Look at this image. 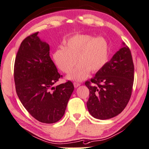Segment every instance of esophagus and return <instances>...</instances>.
Segmentation results:
<instances>
[{
    "label": "esophagus",
    "instance_id": "esophagus-1",
    "mask_svg": "<svg viewBox=\"0 0 149 149\" xmlns=\"http://www.w3.org/2000/svg\"><path fill=\"white\" fill-rule=\"evenodd\" d=\"M80 85H81V84L78 83V82H77V81H74V86L75 88L79 87V86H80Z\"/></svg>",
    "mask_w": 149,
    "mask_h": 149
}]
</instances>
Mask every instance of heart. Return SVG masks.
Here are the masks:
<instances>
[{"instance_id":"b5f03b06","label":"heart","mask_w":149,"mask_h":149,"mask_svg":"<svg viewBox=\"0 0 149 149\" xmlns=\"http://www.w3.org/2000/svg\"><path fill=\"white\" fill-rule=\"evenodd\" d=\"M108 57L107 41L103 37L92 38L91 35L77 34L68 39L65 47H60L53 53L54 61L61 72L74 81L84 80L91 72L96 73L106 65Z\"/></svg>"}]
</instances>
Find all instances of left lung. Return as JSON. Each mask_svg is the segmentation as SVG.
Here are the masks:
<instances>
[{"label":"left lung","instance_id":"obj_1","mask_svg":"<svg viewBox=\"0 0 149 149\" xmlns=\"http://www.w3.org/2000/svg\"><path fill=\"white\" fill-rule=\"evenodd\" d=\"M123 45L93 78L85 82L90 91L88 110L96 118L106 120L118 115L131 97L134 63L129 47Z\"/></svg>","mask_w":149,"mask_h":149}]
</instances>
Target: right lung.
Segmentation results:
<instances>
[{
	"label": "right lung",
	"mask_w": 149,
	"mask_h": 149,
	"mask_svg": "<svg viewBox=\"0 0 149 149\" xmlns=\"http://www.w3.org/2000/svg\"><path fill=\"white\" fill-rule=\"evenodd\" d=\"M33 33L22 41L15 58L14 79L17 96L28 112L43 123L59 121L74 90L68 80L53 86L62 75L49 56V45Z\"/></svg>",
	"instance_id": "obj_1"
}]
</instances>
